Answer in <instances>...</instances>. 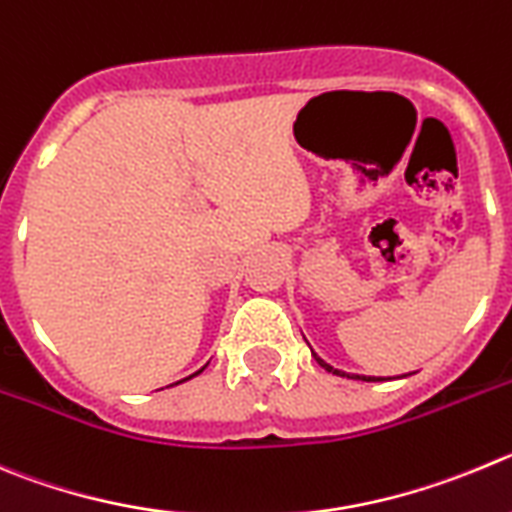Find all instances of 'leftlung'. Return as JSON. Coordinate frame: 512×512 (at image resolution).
Returning <instances> with one entry per match:
<instances>
[{
  "label": "left lung",
  "instance_id": "obj_1",
  "mask_svg": "<svg viewBox=\"0 0 512 512\" xmlns=\"http://www.w3.org/2000/svg\"><path fill=\"white\" fill-rule=\"evenodd\" d=\"M313 356H315V353H313ZM315 361H318V364H321L323 369H326V371H331V374L346 376V379H361V381H384V379H376V376H353V374H346V371H338V369H333L331 364H326V361H323V358H318V356H315Z\"/></svg>",
  "mask_w": 512,
  "mask_h": 512
}]
</instances>
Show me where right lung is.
Wrapping results in <instances>:
<instances>
[{
	"label": "right lung",
	"mask_w": 512,
	"mask_h": 512,
	"mask_svg": "<svg viewBox=\"0 0 512 512\" xmlns=\"http://www.w3.org/2000/svg\"><path fill=\"white\" fill-rule=\"evenodd\" d=\"M197 374H202V371H197ZM197 374H194V376H197ZM189 379H191V376H189ZM186 381V379H184ZM179 384H181V381H179Z\"/></svg>",
	"instance_id": "right-lung-1"
}]
</instances>
